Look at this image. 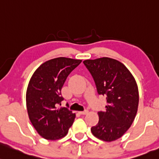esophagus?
<instances>
[{"instance_id":"1","label":"esophagus","mask_w":159,"mask_h":159,"mask_svg":"<svg viewBox=\"0 0 159 159\" xmlns=\"http://www.w3.org/2000/svg\"><path fill=\"white\" fill-rule=\"evenodd\" d=\"M80 113H81V114H82V115H85V114H87V113H88V110H84V111L80 112Z\"/></svg>"}]
</instances>
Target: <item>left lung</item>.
<instances>
[{
    "instance_id": "left-lung-1",
    "label": "left lung",
    "mask_w": 159,
    "mask_h": 159,
    "mask_svg": "<svg viewBox=\"0 0 159 159\" xmlns=\"http://www.w3.org/2000/svg\"><path fill=\"white\" fill-rule=\"evenodd\" d=\"M92 75L98 94L106 98V111L98 112L99 122L91 127L93 135L112 142L126 133L138 110L139 91L134 77L123 63L103 57L83 61Z\"/></svg>"
}]
</instances>
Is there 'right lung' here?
Instances as JSON below:
<instances>
[{"mask_svg": "<svg viewBox=\"0 0 159 159\" xmlns=\"http://www.w3.org/2000/svg\"><path fill=\"white\" fill-rule=\"evenodd\" d=\"M81 60L59 57L42 64L33 73L26 90V108L37 133L48 140L66 136L75 113L67 107L58 109L64 100L61 88L68 75Z\"/></svg>", "mask_w": 159, "mask_h": 159, "instance_id": "1", "label": "right lung"}]
</instances>
